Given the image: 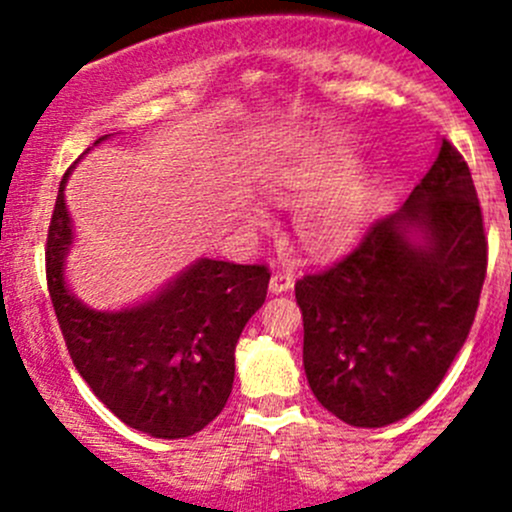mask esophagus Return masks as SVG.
I'll use <instances>...</instances> for the list:
<instances>
[{
    "label": "esophagus",
    "mask_w": 512,
    "mask_h": 512,
    "mask_svg": "<svg viewBox=\"0 0 512 512\" xmlns=\"http://www.w3.org/2000/svg\"><path fill=\"white\" fill-rule=\"evenodd\" d=\"M292 287H294V277L292 275H285V272H275V275L270 277V292L272 294L289 292Z\"/></svg>",
    "instance_id": "obj_1"
}]
</instances>
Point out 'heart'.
Returning <instances> with one entry per match:
<instances>
[{"mask_svg": "<svg viewBox=\"0 0 512 512\" xmlns=\"http://www.w3.org/2000/svg\"><path fill=\"white\" fill-rule=\"evenodd\" d=\"M327 175L329 163L324 158H297L282 163L262 180V193L275 203L294 205L305 200L294 218V235L304 252L314 257L344 250L361 223L359 195L352 188H332L313 195L324 188Z\"/></svg>", "mask_w": 512, "mask_h": 512, "instance_id": "b5f03b06", "label": "heart"}]
</instances>
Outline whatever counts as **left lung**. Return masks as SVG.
I'll list each match as a JSON object with an SVG mask.
<instances>
[{
  "label": "left lung",
  "instance_id": "obj_1",
  "mask_svg": "<svg viewBox=\"0 0 512 512\" xmlns=\"http://www.w3.org/2000/svg\"><path fill=\"white\" fill-rule=\"evenodd\" d=\"M488 240L471 170L443 138L406 203L294 285L304 374L349 426L381 428L436 391L476 319Z\"/></svg>",
  "mask_w": 512,
  "mask_h": 512
}]
</instances>
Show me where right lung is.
<instances>
[{"mask_svg": "<svg viewBox=\"0 0 512 512\" xmlns=\"http://www.w3.org/2000/svg\"><path fill=\"white\" fill-rule=\"evenodd\" d=\"M69 175L71 168L51 213L46 282L71 361L126 426L153 438L193 436L225 409L235 381V344L265 302L270 272L265 265L200 257L141 302L91 309L64 275L74 245L64 200Z\"/></svg>", "mask_w": 512, "mask_h": 512, "instance_id": "1", "label": "right lung"}]
</instances>
